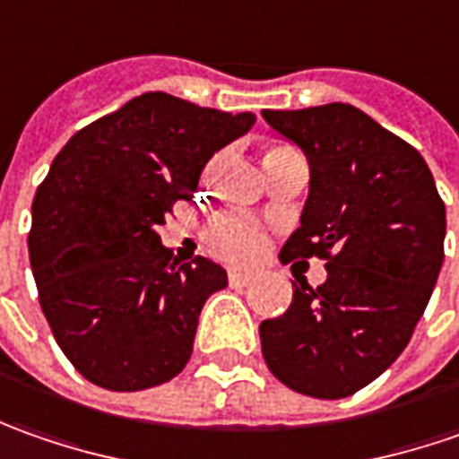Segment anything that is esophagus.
<instances>
[{
    "label": "esophagus",
    "instance_id": "34e87169",
    "mask_svg": "<svg viewBox=\"0 0 459 459\" xmlns=\"http://www.w3.org/2000/svg\"><path fill=\"white\" fill-rule=\"evenodd\" d=\"M254 279H256V272H251V269H230L229 272V281L236 287H246Z\"/></svg>",
    "mask_w": 459,
    "mask_h": 459
}]
</instances>
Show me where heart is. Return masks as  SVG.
Wrapping results in <instances>:
<instances>
[{"instance_id": "1", "label": "heart", "mask_w": 459, "mask_h": 459, "mask_svg": "<svg viewBox=\"0 0 459 459\" xmlns=\"http://www.w3.org/2000/svg\"><path fill=\"white\" fill-rule=\"evenodd\" d=\"M284 150V147H274ZM272 150V152H274ZM205 246L215 259L229 264L254 261L266 248V230L251 213L241 208L221 211L205 229Z\"/></svg>"}]
</instances>
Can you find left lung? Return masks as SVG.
Returning a JSON list of instances; mask_svg holds the SVG:
<instances>
[{"label":"left lung","mask_w":459,"mask_h":459,"mask_svg":"<svg viewBox=\"0 0 459 459\" xmlns=\"http://www.w3.org/2000/svg\"><path fill=\"white\" fill-rule=\"evenodd\" d=\"M309 162L299 229L279 259H325L312 290L259 325L261 353L284 386L345 399L402 356L445 261V203L424 157L351 103L261 111Z\"/></svg>","instance_id":"obj_1"}]
</instances>
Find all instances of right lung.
Masks as SVG:
<instances>
[{
  "mask_svg": "<svg viewBox=\"0 0 459 459\" xmlns=\"http://www.w3.org/2000/svg\"><path fill=\"white\" fill-rule=\"evenodd\" d=\"M254 121L142 93L53 160L32 200L30 264L60 351L91 384L142 391L187 366L200 309L229 277L203 256L172 259L157 226Z\"/></svg>",
  "mask_w": 459,
  "mask_h": 459,
  "instance_id": "right-lung-1",
  "label": "right lung"
}]
</instances>
